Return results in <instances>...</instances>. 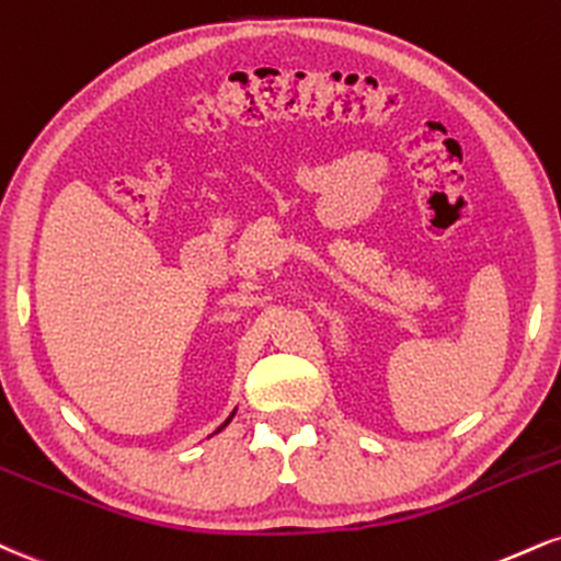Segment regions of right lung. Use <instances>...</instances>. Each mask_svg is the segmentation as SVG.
Listing matches in <instances>:
<instances>
[{"mask_svg":"<svg viewBox=\"0 0 561 561\" xmlns=\"http://www.w3.org/2000/svg\"><path fill=\"white\" fill-rule=\"evenodd\" d=\"M234 413H238V410H232V415H229V417H227V421H225V423H221V426L214 431V434H219V431H221V428H225V426H229V421H232V417H234Z\"/></svg>","mask_w":561,"mask_h":561,"instance_id":"right-lung-1","label":"right lung"}]
</instances>
